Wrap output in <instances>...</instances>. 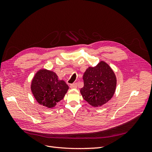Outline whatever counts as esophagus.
<instances>
[{
  "label": "esophagus",
  "instance_id": "obj_1",
  "mask_svg": "<svg viewBox=\"0 0 152 152\" xmlns=\"http://www.w3.org/2000/svg\"><path fill=\"white\" fill-rule=\"evenodd\" d=\"M77 87V83H74V84H72L70 85V88L71 89H76Z\"/></svg>",
  "mask_w": 152,
  "mask_h": 152
}]
</instances>
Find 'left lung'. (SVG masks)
<instances>
[{"mask_svg":"<svg viewBox=\"0 0 152 152\" xmlns=\"http://www.w3.org/2000/svg\"><path fill=\"white\" fill-rule=\"evenodd\" d=\"M84 87L80 89L83 98L94 107L107 103L113 97L117 79L107 63L101 61L94 67H89L83 75Z\"/></svg>","mask_w":152,"mask_h":152,"instance_id":"obj_1","label":"left lung"}]
</instances>
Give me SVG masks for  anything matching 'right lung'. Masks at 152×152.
<instances>
[{
  "label": "right lung",
  "mask_w": 152,
  "mask_h": 152,
  "mask_svg": "<svg viewBox=\"0 0 152 152\" xmlns=\"http://www.w3.org/2000/svg\"><path fill=\"white\" fill-rule=\"evenodd\" d=\"M68 89L66 82L59 80L56 73L46 69L37 72L31 84V93L37 102L49 108L62 100Z\"/></svg>",
  "instance_id": "right-lung-1"
}]
</instances>
